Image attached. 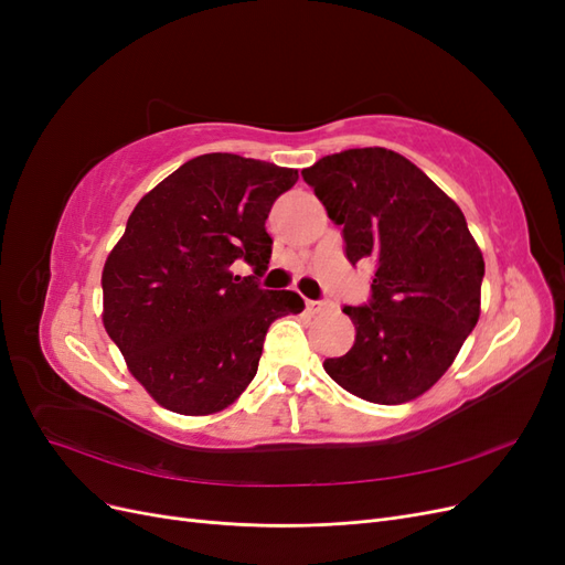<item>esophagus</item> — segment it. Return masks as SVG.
<instances>
[{
  "mask_svg": "<svg viewBox=\"0 0 565 565\" xmlns=\"http://www.w3.org/2000/svg\"><path fill=\"white\" fill-rule=\"evenodd\" d=\"M330 301H313V299H306V311L309 313H322V311H328L330 309Z\"/></svg>",
  "mask_w": 565,
  "mask_h": 565,
  "instance_id": "34e87169",
  "label": "esophagus"
}]
</instances>
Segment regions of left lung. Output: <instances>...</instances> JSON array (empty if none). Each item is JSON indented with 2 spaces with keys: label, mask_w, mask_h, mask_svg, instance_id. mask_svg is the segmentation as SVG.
I'll return each mask as SVG.
<instances>
[{
  "label": "left lung",
  "mask_w": 565,
  "mask_h": 565,
  "mask_svg": "<svg viewBox=\"0 0 565 565\" xmlns=\"http://www.w3.org/2000/svg\"><path fill=\"white\" fill-rule=\"evenodd\" d=\"M303 181L341 226L347 259L377 270L347 355L324 372L353 396L398 405L429 391L481 316L483 254L440 188L386 148H351L303 169Z\"/></svg>",
  "instance_id": "obj_1"
}]
</instances>
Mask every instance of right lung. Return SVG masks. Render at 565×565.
I'll list each match as a JSON object with an SVG mask.
<instances>
[{"label":"right lung","instance_id":"1","mask_svg":"<svg viewBox=\"0 0 565 565\" xmlns=\"http://www.w3.org/2000/svg\"><path fill=\"white\" fill-rule=\"evenodd\" d=\"M297 169L233 152L181 164L136 204L104 266V324L162 407L212 415L254 380L273 320L301 313L292 289L256 282L270 259L268 212ZM245 260L247 279L230 266Z\"/></svg>","mask_w":565,"mask_h":565}]
</instances>
